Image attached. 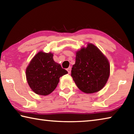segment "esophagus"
Masks as SVG:
<instances>
[{
    "label": "esophagus",
    "instance_id": "obj_1",
    "mask_svg": "<svg viewBox=\"0 0 134 134\" xmlns=\"http://www.w3.org/2000/svg\"><path fill=\"white\" fill-rule=\"evenodd\" d=\"M71 67H69L68 68V69H67V71H68V72H69V73L70 74V72H71Z\"/></svg>",
    "mask_w": 134,
    "mask_h": 134
}]
</instances>
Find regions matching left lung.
I'll return each mask as SVG.
<instances>
[{
  "label": "left lung",
  "mask_w": 134,
  "mask_h": 134,
  "mask_svg": "<svg viewBox=\"0 0 134 134\" xmlns=\"http://www.w3.org/2000/svg\"><path fill=\"white\" fill-rule=\"evenodd\" d=\"M110 74L108 59L96 46L89 44L76 53L71 76L78 88L86 93H93L105 86Z\"/></svg>",
  "instance_id": "obj_1"
}]
</instances>
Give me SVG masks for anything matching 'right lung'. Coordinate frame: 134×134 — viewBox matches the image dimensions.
I'll return each instance as SVG.
<instances>
[{"instance_id": "1", "label": "right lung", "mask_w": 134, "mask_h": 134, "mask_svg": "<svg viewBox=\"0 0 134 134\" xmlns=\"http://www.w3.org/2000/svg\"><path fill=\"white\" fill-rule=\"evenodd\" d=\"M68 73L53 60V54L40 51L36 54L26 70V80L35 93L46 96L57 86L60 77Z\"/></svg>"}]
</instances>
